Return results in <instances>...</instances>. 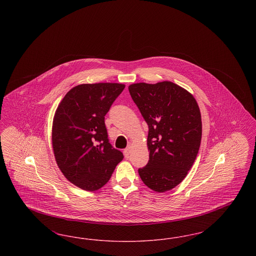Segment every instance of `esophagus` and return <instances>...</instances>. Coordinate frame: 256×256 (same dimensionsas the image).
I'll return each instance as SVG.
<instances>
[{"instance_id":"obj_1","label":"esophagus","mask_w":256,"mask_h":256,"mask_svg":"<svg viewBox=\"0 0 256 256\" xmlns=\"http://www.w3.org/2000/svg\"><path fill=\"white\" fill-rule=\"evenodd\" d=\"M124 154L126 158H128L130 154V148H126L124 150Z\"/></svg>"}]
</instances>
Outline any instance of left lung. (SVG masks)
I'll use <instances>...</instances> for the list:
<instances>
[{"instance_id": "obj_1", "label": "left lung", "mask_w": 256, "mask_h": 256, "mask_svg": "<svg viewBox=\"0 0 256 256\" xmlns=\"http://www.w3.org/2000/svg\"><path fill=\"white\" fill-rule=\"evenodd\" d=\"M148 126L150 159L138 172L152 190L163 193L182 182L195 162L202 140L198 106L188 91L170 82L128 86Z\"/></svg>"}]
</instances>
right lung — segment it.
Listing matches in <instances>:
<instances>
[{"label":"right lung","mask_w":256,"mask_h":256,"mask_svg":"<svg viewBox=\"0 0 256 256\" xmlns=\"http://www.w3.org/2000/svg\"><path fill=\"white\" fill-rule=\"evenodd\" d=\"M124 88L120 84H80L61 100L52 122V148L64 176L86 191L108 182L124 158L110 143L104 116Z\"/></svg>","instance_id":"1"}]
</instances>
